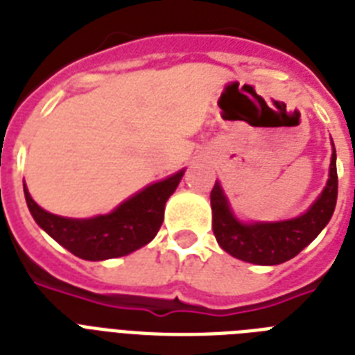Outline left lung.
<instances>
[{"label": "left lung", "mask_w": 355, "mask_h": 355, "mask_svg": "<svg viewBox=\"0 0 355 355\" xmlns=\"http://www.w3.org/2000/svg\"><path fill=\"white\" fill-rule=\"evenodd\" d=\"M211 228L223 250L256 265H278L308 247L334 216L337 202L336 149L331 153L330 178L319 199L295 219L278 223H241L234 217L219 182L210 193Z\"/></svg>", "instance_id": "1"}]
</instances>
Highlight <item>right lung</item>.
Segmentation results:
<instances>
[{"instance_id": "add662e5", "label": "right lung", "mask_w": 355, "mask_h": 355, "mask_svg": "<svg viewBox=\"0 0 355 355\" xmlns=\"http://www.w3.org/2000/svg\"><path fill=\"white\" fill-rule=\"evenodd\" d=\"M182 175L184 169L166 180L150 184L121 202L112 214L92 219H68L49 214L31 199L25 186L24 193L38 227L75 256L99 261L127 256L153 241L164 221L167 199L177 189Z\"/></svg>"}]
</instances>
